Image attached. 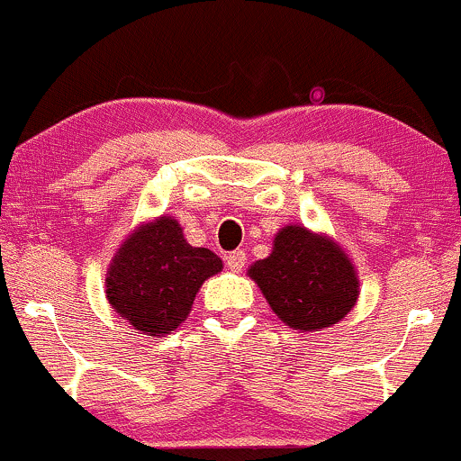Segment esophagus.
<instances>
[{"label": "esophagus", "mask_w": 461, "mask_h": 461, "mask_svg": "<svg viewBox=\"0 0 461 461\" xmlns=\"http://www.w3.org/2000/svg\"><path fill=\"white\" fill-rule=\"evenodd\" d=\"M225 262H227V268H230V271H234V273H240L242 268H245V262H247V253L242 251V249H238V251H231L230 256L225 258Z\"/></svg>", "instance_id": "obj_1"}]
</instances>
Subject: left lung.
<instances>
[{
    "label": "left lung",
    "instance_id": "8db88e82",
    "mask_svg": "<svg viewBox=\"0 0 461 461\" xmlns=\"http://www.w3.org/2000/svg\"><path fill=\"white\" fill-rule=\"evenodd\" d=\"M249 277L262 290L277 319L299 333L322 331L340 322L359 297L357 268L331 236L303 225H285Z\"/></svg>",
    "mask_w": 461,
    "mask_h": 461
}]
</instances>
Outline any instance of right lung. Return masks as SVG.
Instances as JSON below:
<instances>
[{
    "label": "right lung",
    "mask_w": 461,
    "mask_h": 461,
    "mask_svg": "<svg viewBox=\"0 0 461 461\" xmlns=\"http://www.w3.org/2000/svg\"><path fill=\"white\" fill-rule=\"evenodd\" d=\"M221 271L216 253L190 247L177 219L160 214L116 249L105 273V299L136 331L160 338L188 319L201 285Z\"/></svg>",
    "instance_id": "right-lung-1"
}]
</instances>
